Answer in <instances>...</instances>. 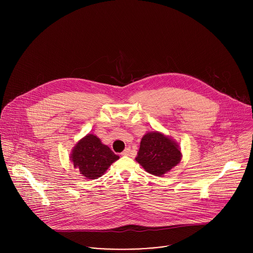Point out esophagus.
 Here are the masks:
<instances>
[{
    "instance_id": "obj_1",
    "label": "esophagus",
    "mask_w": 253,
    "mask_h": 253,
    "mask_svg": "<svg viewBox=\"0 0 253 253\" xmlns=\"http://www.w3.org/2000/svg\"><path fill=\"white\" fill-rule=\"evenodd\" d=\"M129 153H130V148H126V149H125V150L122 152V155H123V156H128Z\"/></svg>"
}]
</instances>
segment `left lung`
<instances>
[{
  "label": "left lung",
  "mask_w": 253,
  "mask_h": 253,
  "mask_svg": "<svg viewBox=\"0 0 253 253\" xmlns=\"http://www.w3.org/2000/svg\"><path fill=\"white\" fill-rule=\"evenodd\" d=\"M181 157L179 146L174 140L153 131L142 137L135 160L147 172L163 176L180 163Z\"/></svg>",
  "instance_id": "left-lung-1"
}]
</instances>
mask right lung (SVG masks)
<instances>
[{"instance_id":"add662e5","label":"right lung","mask_w":253,"mask_h":253,"mask_svg":"<svg viewBox=\"0 0 253 253\" xmlns=\"http://www.w3.org/2000/svg\"><path fill=\"white\" fill-rule=\"evenodd\" d=\"M71 162L81 174L87 179L102 176L119 156L93 134H87L73 148Z\"/></svg>"}]
</instances>
